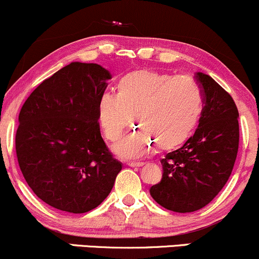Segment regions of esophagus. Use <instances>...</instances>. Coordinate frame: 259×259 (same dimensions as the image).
Returning a JSON list of instances; mask_svg holds the SVG:
<instances>
[{
  "label": "esophagus",
  "mask_w": 259,
  "mask_h": 259,
  "mask_svg": "<svg viewBox=\"0 0 259 259\" xmlns=\"http://www.w3.org/2000/svg\"><path fill=\"white\" fill-rule=\"evenodd\" d=\"M126 164L129 167H141V166H144L143 162H126Z\"/></svg>",
  "instance_id": "1"
}]
</instances>
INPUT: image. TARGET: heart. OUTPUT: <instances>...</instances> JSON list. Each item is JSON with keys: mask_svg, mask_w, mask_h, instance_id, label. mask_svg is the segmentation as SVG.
<instances>
[{"mask_svg": "<svg viewBox=\"0 0 259 259\" xmlns=\"http://www.w3.org/2000/svg\"><path fill=\"white\" fill-rule=\"evenodd\" d=\"M203 112V92L190 76H172L152 70L126 73L115 86V96L98 101V119L107 140H119L130 116L140 129L114 146L123 158L177 149L186 143Z\"/></svg>", "mask_w": 259, "mask_h": 259, "instance_id": "b5f03b06", "label": "heart"}]
</instances>
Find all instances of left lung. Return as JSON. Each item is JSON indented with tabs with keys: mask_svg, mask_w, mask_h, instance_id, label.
I'll use <instances>...</instances> for the list:
<instances>
[{
	"mask_svg": "<svg viewBox=\"0 0 259 259\" xmlns=\"http://www.w3.org/2000/svg\"><path fill=\"white\" fill-rule=\"evenodd\" d=\"M203 92L198 129L181 149L162 158V180L150 188L156 203L176 212L208 205L231 175L238 150V110L215 79L195 73Z\"/></svg>",
	"mask_w": 259,
	"mask_h": 259,
	"instance_id": "8db88e82",
	"label": "left lung"
}]
</instances>
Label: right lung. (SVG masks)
Returning a JSON list of instances; mask_svg holds the SVG:
<instances>
[{
	"label": "right lung",
	"mask_w": 259,
	"mask_h": 259,
	"mask_svg": "<svg viewBox=\"0 0 259 259\" xmlns=\"http://www.w3.org/2000/svg\"><path fill=\"white\" fill-rule=\"evenodd\" d=\"M110 78L101 65L71 62L42 81L19 113V168L36 197L61 211L97 208L121 171L98 123V101Z\"/></svg>",
	"instance_id": "1"
}]
</instances>
